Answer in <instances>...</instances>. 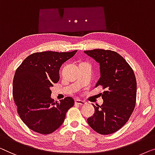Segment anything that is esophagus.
I'll list each match as a JSON object with an SVG mask.
<instances>
[{"instance_id": "obj_1", "label": "esophagus", "mask_w": 155, "mask_h": 155, "mask_svg": "<svg viewBox=\"0 0 155 155\" xmlns=\"http://www.w3.org/2000/svg\"><path fill=\"white\" fill-rule=\"evenodd\" d=\"M75 103L77 104H80V105H86V104H87V102L84 101V100H75Z\"/></svg>"}]
</instances>
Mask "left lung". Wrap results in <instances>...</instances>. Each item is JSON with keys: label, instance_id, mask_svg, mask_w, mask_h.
<instances>
[{"label": "left lung", "instance_id": "8db88e82", "mask_svg": "<svg viewBox=\"0 0 155 155\" xmlns=\"http://www.w3.org/2000/svg\"><path fill=\"white\" fill-rule=\"evenodd\" d=\"M84 53L100 64V78L95 87L101 86L103 104L95 106V113L87 119L95 131L111 134L128 121L136 106L137 84L134 72L123 57L110 50L94 49Z\"/></svg>", "mask_w": 155, "mask_h": 155}]
</instances>
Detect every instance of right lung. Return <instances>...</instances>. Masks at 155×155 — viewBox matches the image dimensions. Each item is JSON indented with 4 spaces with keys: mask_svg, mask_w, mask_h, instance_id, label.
Masks as SVG:
<instances>
[{
    "mask_svg": "<svg viewBox=\"0 0 155 155\" xmlns=\"http://www.w3.org/2000/svg\"><path fill=\"white\" fill-rule=\"evenodd\" d=\"M77 52L35 53L28 56L15 71L12 95L17 113L34 131L52 134L62 125L67 112L74 104L71 97L60 102L54 101L51 88L59 81L62 64Z\"/></svg>",
    "mask_w": 155,
    "mask_h": 155,
    "instance_id": "right-lung-1",
    "label": "right lung"
}]
</instances>
